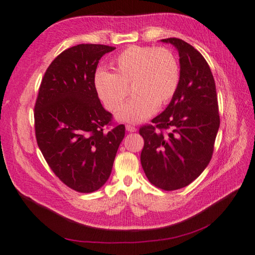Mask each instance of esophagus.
I'll return each mask as SVG.
<instances>
[{"mask_svg": "<svg viewBox=\"0 0 255 255\" xmlns=\"http://www.w3.org/2000/svg\"><path fill=\"white\" fill-rule=\"evenodd\" d=\"M126 130L129 132H134L137 130V128L132 126V125H126Z\"/></svg>", "mask_w": 255, "mask_h": 255, "instance_id": "34e87169", "label": "esophagus"}]
</instances>
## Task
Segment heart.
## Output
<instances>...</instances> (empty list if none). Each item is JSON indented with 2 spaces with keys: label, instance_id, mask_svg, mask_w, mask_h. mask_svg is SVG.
I'll return each mask as SVG.
<instances>
[{
  "label": "heart",
  "instance_id": "1",
  "mask_svg": "<svg viewBox=\"0 0 255 255\" xmlns=\"http://www.w3.org/2000/svg\"><path fill=\"white\" fill-rule=\"evenodd\" d=\"M113 73L98 69L94 86L98 97L109 112L123 106L129 95L131 101L119 111V122L146 121L171 101L180 81V68L174 55L167 48L130 46L112 62Z\"/></svg>",
  "mask_w": 255,
  "mask_h": 255
}]
</instances>
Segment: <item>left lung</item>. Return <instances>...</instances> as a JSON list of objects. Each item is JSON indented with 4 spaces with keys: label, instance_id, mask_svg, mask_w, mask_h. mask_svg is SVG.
Instances as JSON below:
<instances>
[{
    "label": "left lung",
    "instance_id": "left-lung-1",
    "mask_svg": "<svg viewBox=\"0 0 255 255\" xmlns=\"http://www.w3.org/2000/svg\"><path fill=\"white\" fill-rule=\"evenodd\" d=\"M161 42L179 53L180 81L170 104L152 119L154 126L139 130L144 140L140 161L149 181L172 191L190 184L207 168L220 117L216 83L204 57L180 38Z\"/></svg>",
    "mask_w": 255,
    "mask_h": 255
}]
</instances>
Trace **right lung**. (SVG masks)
I'll use <instances>...</instances> for the list:
<instances>
[{"instance_id": "right-lung-1", "label": "right lung", "mask_w": 255, "mask_h": 255, "mask_svg": "<svg viewBox=\"0 0 255 255\" xmlns=\"http://www.w3.org/2000/svg\"><path fill=\"white\" fill-rule=\"evenodd\" d=\"M114 49L79 44L59 54L46 69L35 104V133L45 160L78 192H94L106 183L125 137L124 125L103 130L112 114L94 86L99 59Z\"/></svg>"}]
</instances>
